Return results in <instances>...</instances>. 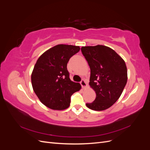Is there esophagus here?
I'll list each match as a JSON object with an SVG mask.
<instances>
[{"label": "esophagus", "instance_id": "obj_1", "mask_svg": "<svg viewBox=\"0 0 150 150\" xmlns=\"http://www.w3.org/2000/svg\"><path fill=\"white\" fill-rule=\"evenodd\" d=\"M80 83H81V86H82L83 88H85L87 87V83H86V82L84 80L81 81Z\"/></svg>", "mask_w": 150, "mask_h": 150}]
</instances>
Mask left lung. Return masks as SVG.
Masks as SVG:
<instances>
[{
  "label": "left lung",
  "mask_w": 150,
  "mask_h": 150,
  "mask_svg": "<svg viewBox=\"0 0 150 150\" xmlns=\"http://www.w3.org/2000/svg\"><path fill=\"white\" fill-rule=\"evenodd\" d=\"M91 69L89 86L96 94L95 100L86 103L94 111H103L114 104L127 83L128 74L125 61L111 48L97 45L81 47Z\"/></svg>",
  "instance_id": "1"
}]
</instances>
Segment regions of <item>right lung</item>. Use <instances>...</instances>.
<instances>
[{
	"instance_id": "obj_1",
	"label": "right lung",
	"mask_w": 150,
	"mask_h": 150,
	"mask_svg": "<svg viewBox=\"0 0 150 150\" xmlns=\"http://www.w3.org/2000/svg\"><path fill=\"white\" fill-rule=\"evenodd\" d=\"M79 46L58 44L48 49L36 62L31 75L34 93L43 104L54 110H63L70 105L71 96L81 88L69 78L67 64L78 52Z\"/></svg>"
}]
</instances>
